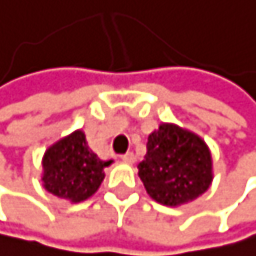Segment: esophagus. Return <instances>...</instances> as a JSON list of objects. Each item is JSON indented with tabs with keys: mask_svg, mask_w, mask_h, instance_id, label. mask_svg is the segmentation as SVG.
<instances>
[{
	"mask_svg": "<svg viewBox=\"0 0 256 256\" xmlns=\"http://www.w3.org/2000/svg\"><path fill=\"white\" fill-rule=\"evenodd\" d=\"M136 154H134L132 152H129V153H126V154H122V161L124 163H129V164H134L136 163Z\"/></svg>",
	"mask_w": 256,
	"mask_h": 256,
	"instance_id": "obj_1",
	"label": "esophagus"
}]
</instances>
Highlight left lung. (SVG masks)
<instances>
[{
	"label": "left lung",
	"mask_w": 256,
	"mask_h": 256,
	"mask_svg": "<svg viewBox=\"0 0 256 256\" xmlns=\"http://www.w3.org/2000/svg\"><path fill=\"white\" fill-rule=\"evenodd\" d=\"M137 168L146 194L164 206L187 205L213 182V158L205 140L172 122H161L148 136L145 160Z\"/></svg>",
	"instance_id": "8db88e82"
}]
</instances>
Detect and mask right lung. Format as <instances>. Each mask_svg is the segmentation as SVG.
<instances>
[{
	"label": "right lung",
	"mask_w": 256,
	"mask_h": 256,
	"mask_svg": "<svg viewBox=\"0 0 256 256\" xmlns=\"http://www.w3.org/2000/svg\"><path fill=\"white\" fill-rule=\"evenodd\" d=\"M103 161L90 150L85 132L77 129L46 148L42 160L44 190L70 203H80L95 194L104 179Z\"/></svg>",
	"instance_id": "obj_1"
}]
</instances>
